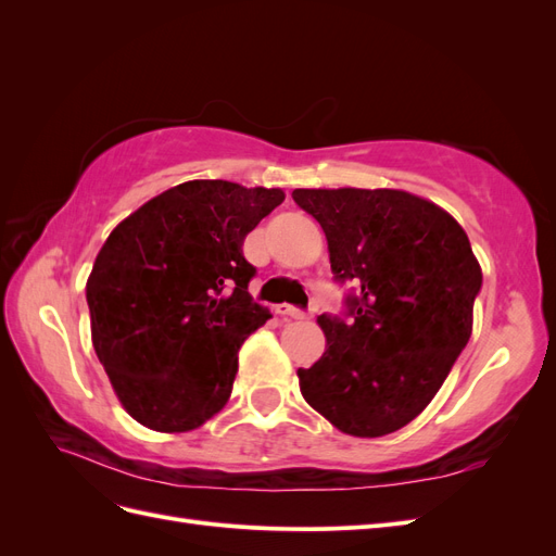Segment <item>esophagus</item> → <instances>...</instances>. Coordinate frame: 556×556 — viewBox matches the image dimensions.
Instances as JSON below:
<instances>
[{"label":"esophagus","instance_id":"esophagus-1","mask_svg":"<svg viewBox=\"0 0 556 556\" xmlns=\"http://www.w3.org/2000/svg\"><path fill=\"white\" fill-rule=\"evenodd\" d=\"M276 311H278L280 315H288V317H294V319H304V317L311 315V313L301 311V308H296V306H290V304H280Z\"/></svg>","mask_w":556,"mask_h":556}]
</instances>
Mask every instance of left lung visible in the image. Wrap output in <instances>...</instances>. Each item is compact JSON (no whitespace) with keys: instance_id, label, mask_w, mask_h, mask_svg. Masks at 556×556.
<instances>
[{"instance_id":"8db88e82","label":"left lung","mask_w":556,"mask_h":556,"mask_svg":"<svg viewBox=\"0 0 556 556\" xmlns=\"http://www.w3.org/2000/svg\"><path fill=\"white\" fill-rule=\"evenodd\" d=\"M323 227L345 317L319 315L327 350L299 368L308 406L343 433L406 427L441 390L473 331L480 264L462 225L403 190H294Z\"/></svg>"}]
</instances>
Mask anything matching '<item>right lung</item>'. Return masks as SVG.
<instances>
[{
    "mask_svg": "<svg viewBox=\"0 0 556 556\" xmlns=\"http://www.w3.org/2000/svg\"><path fill=\"white\" fill-rule=\"evenodd\" d=\"M278 188L188 180L117 225L86 285L92 345L139 425L180 433L220 413L239 350L271 313L248 282L243 241L276 206Z\"/></svg>",
    "mask_w": 556,
    "mask_h": 556,
    "instance_id": "right-lung-1",
    "label": "right lung"
}]
</instances>
